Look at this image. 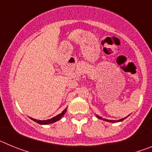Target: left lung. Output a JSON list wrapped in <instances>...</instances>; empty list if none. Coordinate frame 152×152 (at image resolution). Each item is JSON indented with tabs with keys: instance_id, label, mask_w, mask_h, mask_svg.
Listing matches in <instances>:
<instances>
[{
	"instance_id": "1",
	"label": "left lung",
	"mask_w": 152,
	"mask_h": 152,
	"mask_svg": "<svg viewBox=\"0 0 152 152\" xmlns=\"http://www.w3.org/2000/svg\"><path fill=\"white\" fill-rule=\"evenodd\" d=\"M96 117H97L98 119H103V120H105V121H107V122H112V123H114V122H121V121H123V119H126V118H123V119H119V120H117V121H116V120H108V119H103V118L100 117V116H96Z\"/></svg>"
}]
</instances>
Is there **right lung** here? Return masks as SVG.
I'll return each instance as SVG.
<instances>
[{"instance_id": "obj_1", "label": "right lung", "mask_w": 152, "mask_h": 152, "mask_svg": "<svg viewBox=\"0 0 152 152\" xmlns=\"http://www.w3.org/2000/svg\"><path fill=\"white\" fill-rule=\"evenodd\" d=\"M66 109L62 111V113L60 114H58V115H57L56 116H55V117L52 118V119H47V120H37V119H33V118H30L31 119H33V121L36 122L37 123H39V124H41V125H46V124H50V123H55V122L58 121V120H59L60 119H61V117H62L64 115V113H66Z\"/></svg>"}]
</instances>
